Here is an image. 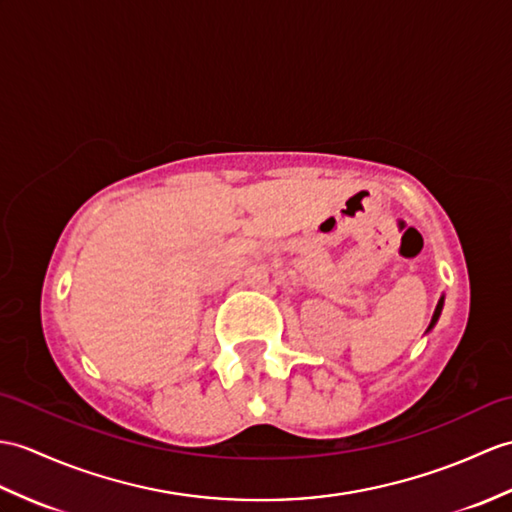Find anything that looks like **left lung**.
Returning <instances> with one entry per match:
<instances>
[{
  "mask_svg": "<svg viewBox=\"0 0 512 512\" xmlns=\"http://www.w3.org/2000/svg\"><path fill=\"white\" fill-rule=\"evenodd\" d=\"M443 296H441V301H438V305H436V310H434V316H432V323H430V327L427 329H432L434 325H436V320H438V316H441V312H443Z\"/></svg>",
  "mask_w": 512,
  "mask_h": 512,
  "instance_id": "obj_1",
  "label": "left lung"
}]
</instances>
